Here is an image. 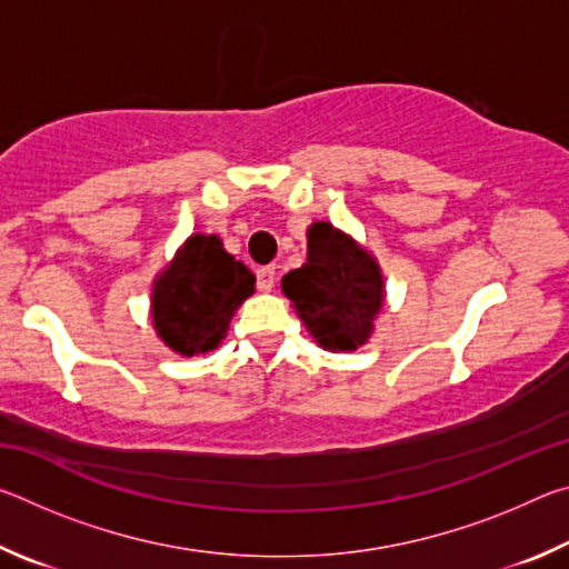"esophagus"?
Wrapping results in <instances>:
<instances>
[{
    "label": "esophagus",
    "instance_id": "obj_1",
    "mask_svg": "<svg viewBox=\"0 0 569 569\" xmlns=\"http://www.w3.org/2000/svg\"><path fill=\"white\" fill-rule=\"evenodd\" d=\"M256 283L261 291H271L276 286V266H263L256 271Z\"/></svg>",
    "mask_w": 569,
    "mask_h": 569
}]
</instances>
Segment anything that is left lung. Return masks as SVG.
Instances as JSON below:
<instances>
[{"instance_id":"left-lung-1","label":"left lung","mask_w":569,"mask_h":569,"mask_svg":"<svg viewBox=\"0 0 569 569\" xmlns=\"http://www.w3.org/2000/svg\"><path fill=\"white\" fill-rule=\"evenodd\" d=\"M281 288L308 333L326 351H356L369 341L383 306V276L369 250L319 220L308 228L306 263Z\"/></svg>"}]
</instances>
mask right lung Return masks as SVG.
Wrapping results in <instances>:
<instances>
[{"label": "right lung", "instance_id": "add662e5", "mask_svg": "<svg viewBox=\"0 0 569 569\" xmlns=\"http://www.w3.org/2000/svg\"><path fill=\"white\" fill-rule=\"evenodd\" d=\"M256 276L226 253L218 236H190L152 286V326L180 356L213 351Z\"/></svg>", "mask_w": 569, "mask_h": 569}]
</instances>
